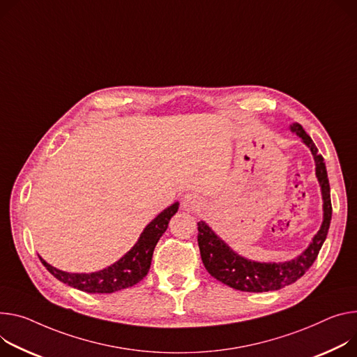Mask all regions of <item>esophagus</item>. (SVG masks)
Returning a JSON list of instances; mask_svg holds the SVG:
<instances>
[{"label":"esophagus","instance_id":"obj_1","mask_svg":"<svg viewBox=\"0 0 357 357\" xmlns=\"http://www.w3.org/2000/svg\"><path fill=\"white\" fill-rule=\"evenodd\" d=\"M201 205H202L201 198L193 195V193H188V195H185L182 199V208L186 211H197L198 208H201Z\"/></svg>","mask_w":357,"mask_h":357}]
</instances>
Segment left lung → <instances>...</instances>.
Masks as SVG:
<instances>
[{
	"mask_svg": "<svg viewBox=\"0 0 357 357\" xmlns=\"http://www.w3.org/2000/svg\"><path fill=\"white\" fill-rule=\"evenodd\" d=\"M310 148L316 162V176L323 197V223L309 248L296 259L283 264H259L236 255L228 245L209 228L205 222H198V245L206 271L219 282L242 291H271L282 289L301 279L316 261L319 250L328 236L332 219L331 185L323 156L312 138L299 123L290 126Z\"/></svg>",
	"mask_w": 357,
	"mask_h": 357,
	"instance_id": "left-lung-1",
	"label": "left lung"
}]
</instances>
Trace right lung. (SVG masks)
Here are the masks:
<instances>
[{"label":"right lung","mask_w":357,"mask_h":357,"mask_svg":"<svg viewBox=\"0 0 357 357\" xmlns=\"http://www.w3.org/2000/svg\"><path fill=\"white\" fill-rule=\"evenodd\" d=\"M178 208L179 204L175 202L164 212H160L144 229L135 246L118 262L104 271L95 273H68L48 265L43 257L40 259L54 278L86 294H112V291L131 287L146 276L151 268L153 249L162 234L167 231L168 223L178 212Z\"/></svg>","instance_id":"right-lung-1"}]
</instances>
